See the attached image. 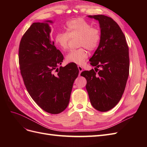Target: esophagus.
I'll use <instances>...</instances> for the list:
<instances>
[{
  "mask_svg": "<svg viewBox=\"0 0 147 147\" xmlns=\"http://www.w3.org/2000/svg\"><path fill=\"white\" fill-rule=\"evenodd\" d=\"M78 70H79V75H80L81 72L83 71V68H82V66L78 65Z\"/></svg>",
  "mask_w": 147,
  "mask_h": 147,
  "instance_id": "esophagus-1",
  "label": "esophagus"
}]
</instances>
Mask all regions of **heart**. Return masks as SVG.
<instances>
[{
  "label": "heart",
  "mask_w": 147,
  "mask_h": 147,
  "mask_svg": "<svg viewBox=\"0 0 147 147\" xmlns=\"http://www.w3.org/2000/svg\"><path fill=\"white\" fill-rule=\"evenodd\" d=\"M66 32L57 33L55 42L63 51H66L69 47L70 38L78 37V46L83 47L77 50H70L66 55L65 61L67 63L81 65L88 57V51H94L98 47L100 40V30L92 27L91 24L82 18L70 20L65 26Z\"/></svg>",
  "instance_id": "heart-1"
}]
</instances>
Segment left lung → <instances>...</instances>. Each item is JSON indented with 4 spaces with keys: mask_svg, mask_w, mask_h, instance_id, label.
Wrapping results in <instances>:
<instances>
[{
    "mask_svg": "<svg viewBox=\"0 0 147 147\" xmlns=\"http://www.w3.org/2000/svg\"><path fill=\"white\" fill-rule=\"evenodd\" d=\"M88 17L99 21L101 40L90 59L95 70L83 71L81 75L87 80L86 88L93 107L107 112L118 103L125 90L129 73V48L125 35L112 18L102 15Z\"/></svg>",
    "mask_w": 147,
    "mask_h": 147,
    "instance_id": "left-lung-1",
    "label": "left lung"
}]
</instances>
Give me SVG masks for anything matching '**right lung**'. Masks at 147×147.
I'll use <instances>...</instances> for the list:
<instances>
[{
	"label": "right lung",
	"mask_w": 147,
	"mask_h": 147,
	"mask_svg": "<svg viewBox=\"0 0 147 147\" xmlns=\"http://www.w3.org/2000/svg\"><path fill=\"white\" fill-rule=\"evenodd\" d=\"M45 23H34L21 38L19 64L24 85L40 107L58 114L69 103L73 84L78 77L77 65L59 66L64 59L51 39V28Z\"/></svg>",
	"instance_id": "obj_1"
}]
</instances>
